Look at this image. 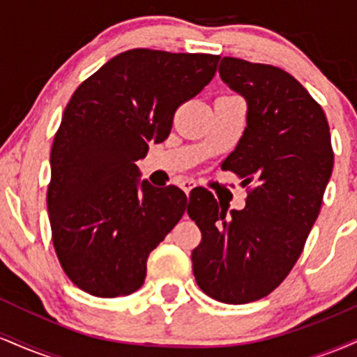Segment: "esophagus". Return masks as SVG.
Returning <instances> with one entry per match:
<instances>
[{"label":"esophagus","instance_id":"34e87169","mask_svg":"<svg viewBox=\"0 0 357 357\" xmlns=\"http://www.w3.org/2000/svg\"><path fill=\"white\" fill-rule=\"evenodd\" d=\"M179 186H181V190L186 192V195H190L192 188L196 186V181H195V179H191V178H181V181H179Z\"/></svg>","mask_w":357,"mask_h":357}]
</instances>
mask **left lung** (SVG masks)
Returning <instances> with one entry per match:
<instances>
[{
	"mask_svg": "<svg viewBox=\"0 0 357 357\" xmlns=\"http://www.w3.org/2000/svg\"><path fill=\"white\" fill-rule=\"evenodd\" d=\"M218 72L247 100V127L221 169L253 188L240 211L213 195L188 208L203 236L192 250V273L215 301L247 304L275 290L301 257L334 154L326 114L292 75L231 56Z\"/></svg>",
	"mask_w": 357,
	"mask_h": 357,
	"instance_id": "obj_1",
	"label": "left lung"
}]
</instances>
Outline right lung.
Returning a JSON list of instances; mask_svg holds the SVG:
<instances>
[{
	"label": "right lung",
	"mask_w": 357,
	"mask_h": 357,
	"mask_svg": "<svg viewBox=\"0 0 357 357\" xmlns=\"http://www.w3.org/2000/svg\"><path fill=\"white\" fill-rule=\"evenodd\" d=\"M218 60L136 48L73 92L53 139L47 203L61 268L84 292L112 298L144 284L147 257L188 198L141 181L136 161L166 141L176 109L210 84Z\"/></svg>",
	"instance_id": "obj_1"
}]
</instances>
